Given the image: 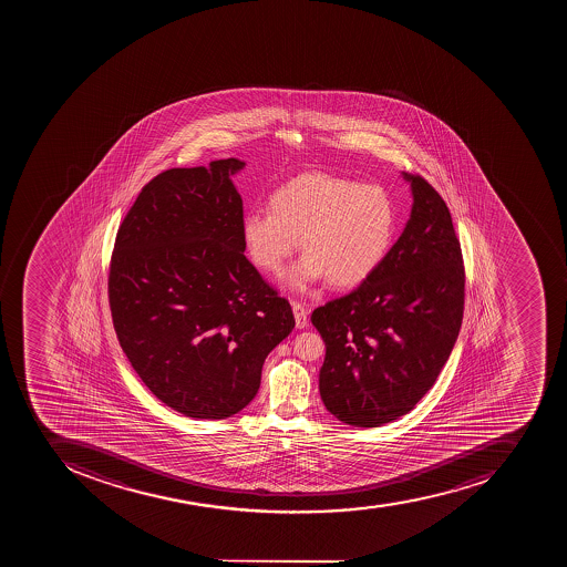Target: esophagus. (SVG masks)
Returning <instances> with one entry per match:
<instances>
[{"instance_id":"obj_1","label":"esophagus","mask_w":567,"mask_h":567,"mask_svg":"<svg viewBox=\"0 0 567 567\" xmlns=\"http://www.w3.org/2000/svg\"><path fill=\"white\" fill-rule=\"evenodd\" d=\"M292 312H295L296 319V328L298 330H303L308 324V312L305 310L303 305L301 303H292Z\"/></svg>"}]
</instances>
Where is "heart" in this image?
<instances>
[{
    "label": "heart",
    "instance_id": "heart-1",
    "mask_svg": "<svg viewBox=\"0 0 567 567\" xmlns=\"http://www.w3.org/2000/svg\"><path fill=\"white\" fill-rule=\"evenodd\" d=\"M241 233L251 260L271 275L286 269L301 239L307 254L290 277L296 290L326 277L358 286L389 255L398 213L384 187L316 172L272 193L271 210H248Z\"/></svg>",
    "mask_w": 567,
    "mask_h": 567
}]
</instances>
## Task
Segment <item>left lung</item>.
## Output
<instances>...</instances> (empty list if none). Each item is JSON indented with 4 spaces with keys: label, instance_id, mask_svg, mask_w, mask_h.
Segmentation results:
<instances>
[{
    "label": "left lung",
    "instance_id": "1",
    "mask_svg": "<svg viewBox=\"0 0 567 567\" xmlns=\"http://www.w3.org/2000/svg\"><path fill=\"white\" fill-rule=\"evenodd\" d=\"M402 177L413 206L398 243L360 287L312 313L326 343L322 402L354 427L410 413L436 383L463 321V255L451 210L425 178Z\"/></svg>",
    "mask_w": 567,
    "mask_h": 567
}]
</instances>
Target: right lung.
<instances>
[{"mask_svg":"<svg viewBox=\"0 0 567 567\" xmlns=\"http://www.w3.org/2000/svg\"><path fill=\"white\" fill-rule=\"evenodd\" d=\"M245 161L172 168L143 186L116 233L107 295L122 351L166 406L221 420L259 392L292 308L245 257Z\"/></svg>","mask_w":567,"mask_h":567,"instance_id":"add662e5","label":"right lung"}]
</instances>
